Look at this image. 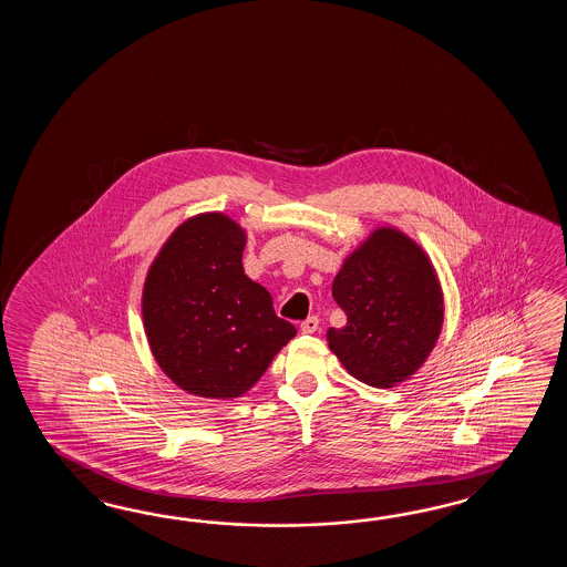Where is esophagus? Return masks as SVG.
<instances>
[{
	"label": "esophagus",
	"instance_id": "obj_1",
	"mask_svg": "<svg viewBox=\"0 0 567 567\" xmlns=\"http://www.w3.org/2000/svg\"><path fill=\"white\" fill-rule=\"evenodd\" d=\"M318 326H320V320L316 316H310L308 320L301 322L300 330L303 334H313L318 330Z\"/></svg>",
	"mask_w": 567,
	"mask_h": 567
}]
</instances>
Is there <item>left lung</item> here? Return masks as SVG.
<instances>
[{"label":"left lung","mask_w":567,"mask_h":567,"mask_svg":"<svg viewBox=\"0 0 567 567\" xmlns=\"http://www.w3.org/2000/svg\"><path fill=\"white\" fill-rule=\"evenodd\" d=\"M332 296L347 326L328 328V347L364 385L391 389L422 369L444 324V291L422 245L377 227L344 259Z\"/></svg>","instance_id":"1"}]
</instances>
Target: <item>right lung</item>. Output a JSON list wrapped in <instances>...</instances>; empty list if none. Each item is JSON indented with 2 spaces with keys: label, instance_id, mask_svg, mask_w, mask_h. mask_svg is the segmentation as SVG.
Listing matches in <instances>:
<instances>
[{
  "label": "right lung",
  "instance_id": "add662e5",
  "mask_svg": "<svg viewBox=\"0 0 567 567\" xmlns=\"http://www.w3.org/2000/svg\"><path fill=\"white\" fill-rule=\"evenodd\" d=\"M247 233L223 213L184 220L147 269L145 337L174 385L206 399H237L264 377L296 328L245 276Z\"/></svg>",
  "mask_w": 567,
  "mask_h": 567
}]
</instances>
